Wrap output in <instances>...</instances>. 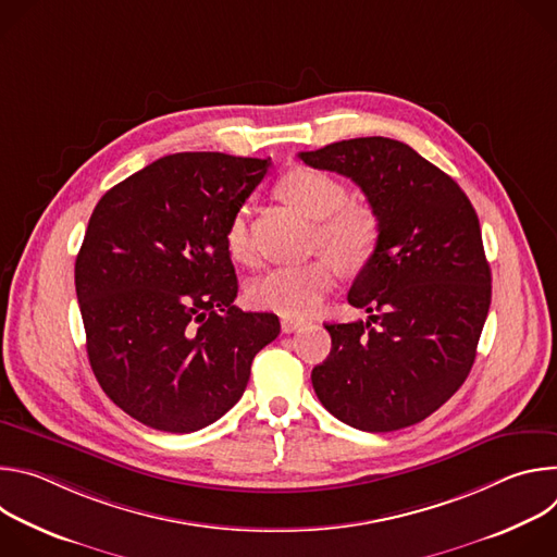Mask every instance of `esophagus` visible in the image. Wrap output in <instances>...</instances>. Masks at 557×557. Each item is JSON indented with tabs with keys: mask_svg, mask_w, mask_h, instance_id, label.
I'll return each mask as SVG.
<instances>
[{
	"mask_svg": "<svg viewBox=\"0 0 557 557\" xmlns=\"http://www.w3.org/2000/svg\"><path fill=\"white\" fill-rule=\"evenodd\" d=\"M280 324H282V331L284 333H295V331H299V329H304V320H299V317H288V314H284L282 320H280Z\"/></svg>",
	"mask_w": 557,
	"mask_h": 557,
	"instance_id": "obj_1",
	"label": "esophagus"
}]
</instances>
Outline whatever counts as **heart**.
<instances>
[{
	"label": "heart",
	"mask_w": 557,
	"mask_h": 557,
	"mask_svg": "<svg viewBox=\"0 0 557 557\" xmlns=\"http://www.w3.org/2000/svg\"><path fill=\"white\" fill-rule=\"evenodd\" d=\"M277 196L306 218L317 220V245H322L344 269L363 267L376 251L381 222L368 202L350 200L348 189L335 176L293 168L277 181ZM226 247L233 258H249L247 209H237L226 226ZM337 284V267L329 258L269 269L249 284L253 306L288 317H301L320 308Z\"/></svg>",
	"instance_id": "heart-1"
}]
</instances>
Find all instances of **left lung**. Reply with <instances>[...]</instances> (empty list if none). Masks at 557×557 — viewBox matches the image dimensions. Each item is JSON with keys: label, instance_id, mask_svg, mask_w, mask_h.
I'll return each mask as SVG.
<instances>
[{"label": "left lung", "instance_id": "8db88e82", "mask_svg": "<svg viewBox=\"0 0 557 557\" xmlns=\"http://www.w3.org/2000/svg\"><path fill=\"white\" fill-rule=\"evenodd\" d=\"M299 158L359 185L381 222L379 247L348 293L370 317L326 324L333 348L310 374L317 399L363 432L410 428L449 399L475 359L492 304L479 215L401 140L350 138Z\"/></svg>", "mask_w": 557, "mask_h": 557}]
</instances>
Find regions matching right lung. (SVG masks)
<instances>
[{"instance_id": "right-lung-1", "label": "right lung", "mask_w": 557, "mask_h": 557, "mask_svg": "<svg viewBox=\"0 0 557 557\" xmlns=\"http://www.w3.org/2000/svg\"><path fill=\"white\" fill-rule=\"evenodd\" d=\"M271 158L185 151L114 185L74 264L92 372L147 428L189 434L228 412L253 357L280 335L273 312L233 306L231 215Z\"/></svg>"}]
</instances>
